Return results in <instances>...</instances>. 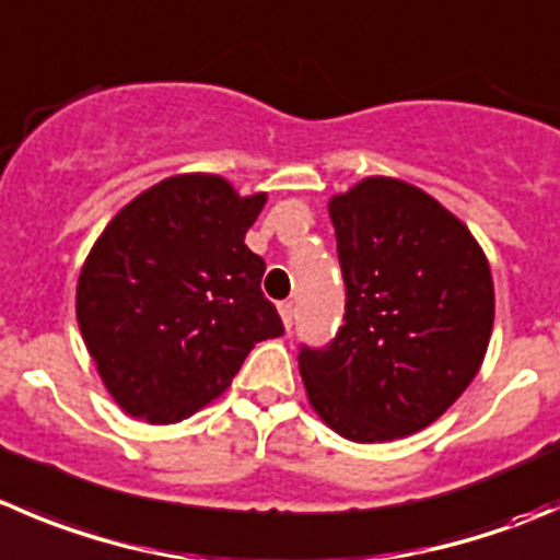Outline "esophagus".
Listing matches in <instances>:
<instances>
[{"instance_id":"esophagus-1","label":"esophagus","mask_w":560,"mask_h":560,"mask_svg":"<svg viewBox=\"0 0 560 560\" xmlns=\"http://www.w3.org/2000/svg\"><path fill=\"white\" fill-rule=\"evenodd\" d=\"M279 314H281V323H284V328L290 330L292 328V317H295V306H292V301L279 303Z\"/></svg>"}]
</instances>
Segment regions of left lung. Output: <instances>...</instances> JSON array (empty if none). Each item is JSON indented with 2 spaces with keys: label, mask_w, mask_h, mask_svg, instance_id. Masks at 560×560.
<instances>
[{
  "label": "left lung",
  "mask_w": 560,
  "mask_h": 560,
  "mask_svg": "<svg viewBox=\"0 0 560 560\" xmlns=\"http://www.w3.org/2000/svg\"><path fill=\"white\" fill-rule=\"evenodd\" d=\"M347 314L298 355L312 410L352 443L424 430L479 374L495 319L490 262L435 197L385 175L328 202Z\"/></svg>",
  "instance_id": "left-lung-1"
}]
</instances>
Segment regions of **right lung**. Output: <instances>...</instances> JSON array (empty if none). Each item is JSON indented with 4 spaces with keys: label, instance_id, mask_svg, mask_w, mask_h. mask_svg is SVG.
Masks as SVG:
<instances>
[{
    "label": "right lung",
    "instance_id": "right-lung-1",
    "mask_svg": "<svg viewBox=\"0 0 560 560\" xmlns=\"http://www.w3.org/2000/svg\"><path fill=\"white\" fill-rule=\"evenodd\" d=\"M268 194L208 172L166 177L97 235L75 319L103 385L128 416L177 424L230 388L254 345L284 334L246 246Z\"/></svg>",
    "mask_w": 560,
    "mask_h": 560
}]
</instances>
